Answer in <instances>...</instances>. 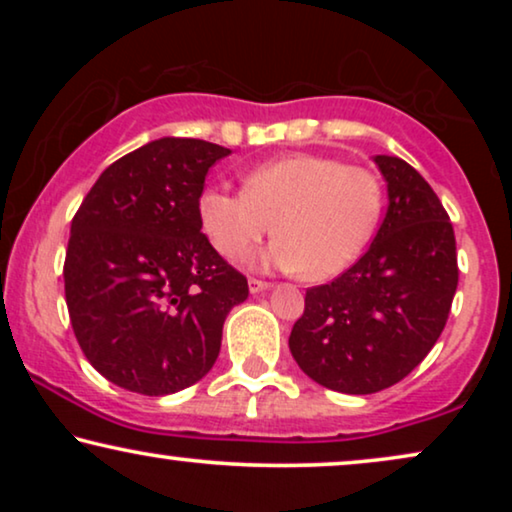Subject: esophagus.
Returning a JSON list of instances; mask_svg holds the SVG:
<instances>
[{"instance_id": "34e87169", "label": "esophagus", "mask_w": 512, "mask_h": 512, "mask_svg": "<svg viewBox=\"0 0 512 512\" xmlns=\"http://www.w3.org/2000/svg\"><path fill=\"white\" fill-rule=\"evenodd\" d=\"M268 289H270L268 282H261V279H254V277L249 279V291L251 293H261V291H268Z\"/></svg>"}]
</instances>
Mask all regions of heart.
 Here are the masks:
<instances>
[{
  "instance_id": "heart-1",
  "label": "heart",
  "mask_w": 512,
  "mask_h": 512,
  "mask_svg": "<svg viewBox=\"0 0 512 512\" xmlns=\"http://www.w3.org/2000/svg\"><path fill=\"white\" fill-rule=\"evenodd\" d=\"M382 212L375 172L317 153L270 160L249 172L244 191L212 186L198 202L202 230L223 258L244 261L277 223L263 263L312 279L338 277L359 261Z\"/></svg>"
}]
</instances>
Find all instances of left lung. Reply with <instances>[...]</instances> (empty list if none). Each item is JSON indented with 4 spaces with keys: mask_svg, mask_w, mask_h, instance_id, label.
<instances>
[{
    "mask_svg": "<svg viewBox=\"0 0 512 512\" xmlns=\"http://www.w3.org/2000/svg\"><path fill=\"white\" fill-rule=\"evenodd\" d=\"M389 205L366 254L305 293L289 349L300 370L342 394L401 382L443 333L459 282L457 242L443 202L396 156H375Z\"/></svg>",
    "mask_w": 512,
    "mask_h": 512,
    "instance_id": "1",
    "label": "left lung"
}]
</instances>
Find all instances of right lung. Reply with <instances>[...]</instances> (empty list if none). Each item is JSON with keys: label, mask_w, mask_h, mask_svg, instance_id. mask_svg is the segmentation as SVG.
Segmentation results:
<instances>
[{"label": "right lung", "mask_w": 512, "mask_h": 512, "mask_svg": "<svg viewBox=\"0 0 512 512\" xmlns=\"http://www.w3.org/2000/svg\"><path fill=\"white\" fill-rule=\"evenodd\" d=\"M230 149L160 137L100 174L72 219L65 298L97 373L144 396L191 387L212 370L223 321L247 277L200 233L205 177Z\"/></svg>", "instance_id": "add662e5"}]
</instances>
